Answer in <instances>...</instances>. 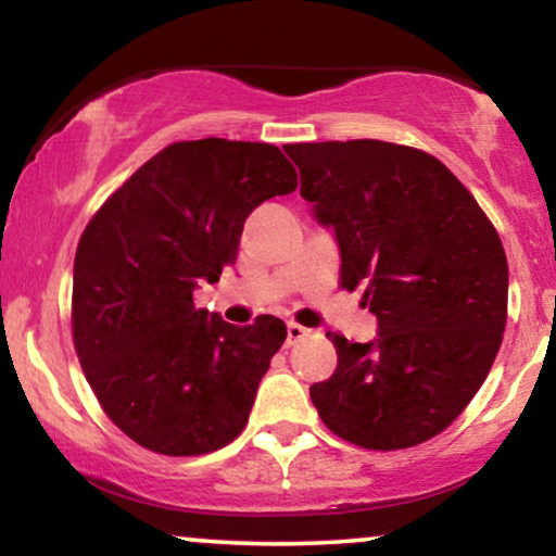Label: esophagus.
Here are the masks:
<instances>
[{
	"mask_svg": "<svg viewBox=\"0 0 556 556\" xmlns=\"http://www.w3.org/2000/svg\"><path fill=\"white\" fill-rule=\"evenodd\" d=\"M308 329H303L301 324H295V321H291L288 324V344H299L301 339H306L308 337Z\"/></svg>",
	"mask_w": 556,
	"mask_h": 556,
	"instance_id": "1",
	"label": "esophagus"
}]
</instances>
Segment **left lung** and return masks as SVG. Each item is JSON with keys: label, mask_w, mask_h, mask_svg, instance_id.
I'll return each mask as SVG.
<instances>
[{"label": "left lung", "mask_w": 556, "mask_h": 556, "mask_svg": "<svg viewBox=\"0 0 556 556\" xmlns=\"http://www.w3.org/2000/svg\"><path fill=\"white\" fill-rule=\"evenodd\" d=\"M301 197L364 286L377 337L326 333L337 371L311 387L326 428L369 451L443 432L481 390L506 326L508 263L496 227L435 156L390 141L288 143Z\"/></svg>", "instance_id": "obj_1"}]
</instances>
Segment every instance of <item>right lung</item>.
I'll return each instance as SVG.
<instances>
[{
	"instance_id": "obj_1",
	"label": "right lung",
	"mask_w": 556,
	"mask_h": 556,
	"mask_svg": "<svg viewBox=\"0 0 556 556\" xmlns=\"http://www.w3.org/2000/svg\"><path fill=\"white\" fill-rule=\"evenodd\" d=\"M299 187L273 143L177 141L90 219L73 265V341L113 425L162 455H202L245 428L286 324L194 308L235 263L257 204Z\"/></svg>"
}]
</instances>
